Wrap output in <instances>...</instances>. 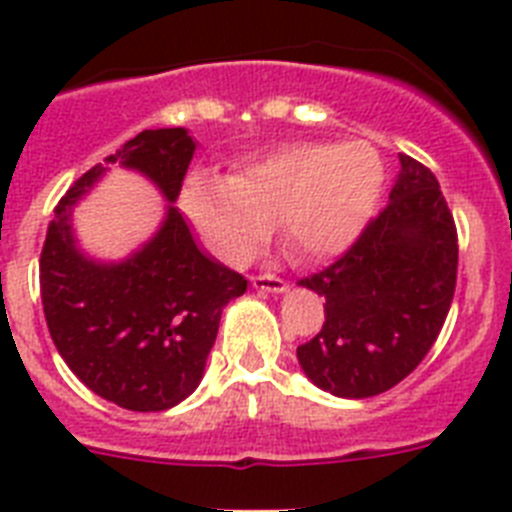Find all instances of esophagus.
<instances>
[{"label": "esophagus", "instance_id": "34e87169", "mask_svg": "<svg viewBox=\"0 0 512 512\" xmlns=\"http://www.w3.org/2000/svg\"><path fill=\"white\" fill-rule=\"evenodd\" d=\"M252 286L260 291H268V294H283V291H289V283L278 276H255L252 278Z\"/></svg>", "mask_w": 512, "mask_h": 512}]
</instances>
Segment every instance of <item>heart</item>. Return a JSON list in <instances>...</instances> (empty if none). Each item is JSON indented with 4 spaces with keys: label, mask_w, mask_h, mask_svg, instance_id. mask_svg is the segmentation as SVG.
Wrapping results in <instances>:
<instances>
[{
    "label": "heart",
    "mask_w": 512,
    "mask_h": 512,
    "mask_svg": "<svg viewBox=\"0 0 512 512\" xmlns=\"http://www.w3.org/2000/svg\"><path fill=\"white\" fill-rule=\"evenodd\" d=\"M385 166L364 140L286 143L252 158L234 176L195 171L182 210L223 263H252L273 234L296 257L322 263L359 239L380 200Z\"/></svg>",
    "instance_id": "b5f03b06"
}]
</instances>
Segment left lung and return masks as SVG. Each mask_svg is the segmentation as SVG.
Masks as SVG:
<instances>
[{
  "mask_svg": "<svg viewBox=\"0 0 512 512\" xmlns=\"http://www.w3.org/2000/svg\"><path fill=\"white\" fill-rule=\"evenodd\" d=\"M390 203L354 247L299 286L325 299V325L296 349L309 382L372 398L409 377L437 341L458 273V236L435 174L398 156Z\"/></svg>",
  "mask_w": 512,
  "mask_h": 512,
  "instance_id": "1",
  "label": "left lung"
}]
</instances>
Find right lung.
Listing matches in <instances>:
<instances>
[{"label": "right lung", "mask_w": 512, "mask_h": 512, "mask_svg": "<svg viewBox=\"0 0 512 512\" xmlns=\"http://www.w3.org/2000/svg\"><path fill=\"white\" fill-rule=\"evenodd\" d=\"M195 148L184 127L140 132L72 184L46 231L41 302L51 341L83 385L122 409L166 411L195 393L223 307L247 291L174 205ZM111 165L137 170L167 197L159 229L122 261L88 256L71 223Z\"/></svg>", "instance_id": "obj_1"}]
</instances>
